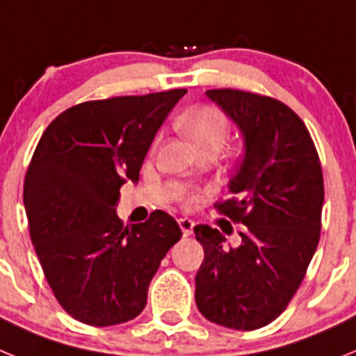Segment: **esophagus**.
<instances>
[{"label":"esophagus","instance_id":"esophagus-1","mask_svg":"<svg viewBox=\"0 0 356 356\" xmlns=\"http://www.w3.org/2000/svg\"><path fill=\"white\" fill-rule=\"evenodd\" d=\"M178 225H180V228H181V232H184L185 237L193 234V228H194L193 219H188V217H180V219H178Z\"/></svg>","mask_w":356,"mask_h":356}]
</instances>
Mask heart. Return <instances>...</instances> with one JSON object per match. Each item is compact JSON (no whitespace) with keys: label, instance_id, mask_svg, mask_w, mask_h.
I'll list each match as a JSON object with an SVG mask.
<instances>
[{"label":"heart","instance_id":"obj_1","mask_svg":"<svg viewBox=\"0 0 356 356\" xmlns=\"http://www.w3.org/2000/svg\"><path fill=\"white\" fill-rule=\"evenodd\" d=\"M178 127L193 139L200 149L221 147L229 135V119L221 108L213 105H201L188 110L178 119ZM193 194H185L184 203L191 207L194 203Z\"/></svg>","mask_w":356,"mask_h":356}]
</instances>
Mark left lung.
Returning <instances> with one entry per match:
<instances>
[{"mask_svg": "<svg viewBox=\"0 0 356 356\" xmlns=\"http://www.w3.org/2000/svg\"><path fill=\"white\" fill-rule=\"evenodd\" d=\"M207 96L244 135V156L213 209L241 222L237 250L209 225L194 228L205 260L196 305L216 325L259 330L284 312L300 289L321 237L323 169L310 131L291 106L271 96L212 89Z\"/></svg>", "mask_w": 356, "mask_h": 356, "instance_id": "left-lung-1", "label": "left lung"}]
</instances>
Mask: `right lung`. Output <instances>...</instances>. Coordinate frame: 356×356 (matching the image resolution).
Masks as SVG:
<instances>
[{
  "instance_id": "1",
  "label": "right lung",
  "mask_w": 356,
  "mask_h": 356,
  "mask_svg": "<svg viewBox=\"0 0 356 356\" xmlns=\"http://www.w3.org/2000/svg\"><path fill=\"white\" fill-rule=\"evenodd\" d=\"M185 92L78 103L49 122L33 151L23 191L30 237L56 301L80 323L112 326L139 316L151 278L180 241L169 213L155 210L124 228L115 205Z\"/></svg>"
}]
</instances>
